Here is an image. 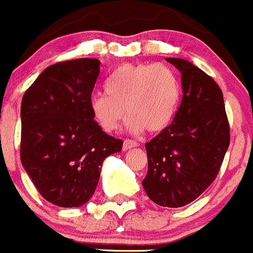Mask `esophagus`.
Returning a JSON list of instances; mask_svg holds the SVG:
<instances>
[{
  "label": "esophagus",
  "mask_w": 253,
  "mask_h": 253,
  "mask_svg": "<svg viewBox=\"0 0 253 253\" xmlns=\"http://www.w3.org/2000/svg\"><path fill=\"white\" fill-rule=\"evenodd\" d=\"M135 146H138V143H136V141L130 140V139H125L124 143H123V150L126 151L131 148H135Z\"/></svg>",
  "instance_id": "34e87169"
}]
</instances>
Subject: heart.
<instances>
[{
    "label": "heart",
    "instance_id": "b5f03b06",
    "mask_svg": "<svg viewBox=\"0 0 253 253\" xmlns=\"http://www.w3.org/2000/svg\"><path fill=\"white\" fill-rule=\"evenodd\" d=\"M181 83L170 67L156 63L123 64L105 82V93L89 100L93 120L105 133L114 131L125 118L131 133L164 130L176 115Z\"/></svg>",
    "mask_w": 253,
    "mask_h": 253
}]
</instances>
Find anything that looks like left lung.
Segmentation results:
<instances>
[{
    "label": "left lung",
    "mask_w": 253,
    "mask_h": 253,
    "mask_svg": "<svg viewBox=\"0 0 253 253\" xmlns=\"http://www.w3.org/2000/svg\"><path fill=\"white\" fill-rule=\"evenodd\" d=\"M167 61L181 73V104L171 124L145 144L148 174L141 184L158 205L181 208L215 180L230 144V128L216 82L186 59Z\"/></svg>",
    "instance_id": "obj_1"
}]
</instances>
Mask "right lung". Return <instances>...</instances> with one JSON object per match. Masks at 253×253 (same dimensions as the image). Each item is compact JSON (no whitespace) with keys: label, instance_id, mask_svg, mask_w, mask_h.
Returning a JSON list of instances; mask_svg holds the SVG:
<instances>
[{"label":"right lung","instance_id":"right-lung-1","mask_svg":"<svg viewBox=\"0 0 253 253\" xmlns=\"http://www.w3.org/2000/svg\"><path fill=\"white\" fill-rule=\"evenodd\" d=\"M98 59L47 67L21 104V163L40 194L59 208H79L94 194L103 161L123 141L93 120L89 100L100 71Z\"/></svg>","mask_w":253,"mask_h":253}]
</instances>
